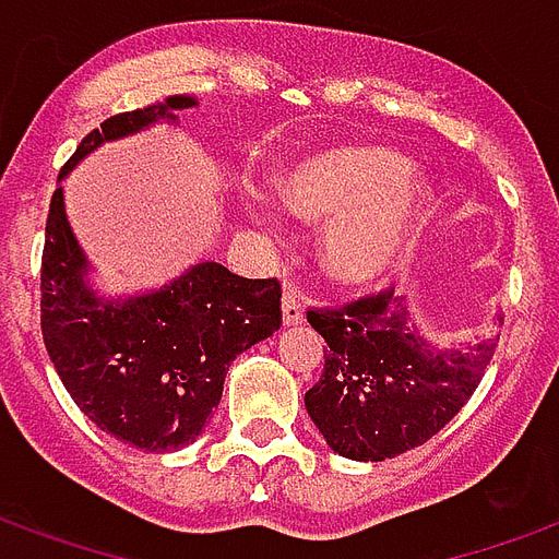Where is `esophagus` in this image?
Masks as SVG:
<instances>
[{
  "mask_svg": "<svg viewBox=\"0 0 559 559\" xmlns=\"http://www.w3.org/2000/svg\"><path fill=\"white\" fill-rule=\"evenodd\" d=\"M281 313H284V325H301L305 322V305L296 289L287 287L281 296Z\"/></svg>",
  "mask_w": 559,
  "mask_h": 559,
  "instance_id": "1",
  "label": "esophagus"
}]
</instances>
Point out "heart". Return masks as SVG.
<instances>
[{
	"label": "heart",
	"instance_id": "1",
	"mask_svg": "<svg viewBox=\"0 0 559 559\" xmlns=\"http://www.w3.org/2000/svg\"><path fill=\"white\" fill-rule=\"evenodd\" d=\"M278 195L301 223H328L319 242L328 278L369 289L402 266L431 190L393 148L348 143L296 160L281 176Z\"/></svg>",
	"mask_w": 559,
	"mask_h": 559
}]
</instances>
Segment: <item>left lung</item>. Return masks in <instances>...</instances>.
<instances>
[{
  "instance_id": "8db88e82",
  "label": "left lung",
  "mask_w": 559,
  "mask_h": 559,
  "mask_svg": "<svg viewBox=\"0 0 559 559\" xmlns=\"http://www.w3.org/2000/svg\"><path fill=\"white\" fill-rule=\"evenodd\" d=\"M308 322L328 343L322 378L305 393L310 419L336 454L372 463L440 433L472 399L498 343L437 348L393 289L308 310Z\"/></svg>"
}]
</instances>
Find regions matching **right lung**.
Returning a JSON list of instances; mask_svg holds the SVG:
<instances>
[{
	"instance_id": "1",
	"label": "right lung",
	"mask_w": 559,
	"mask_h": 559,
	"mask_svg": "<svg viewBox=\"0 0 559 559\" xmlns=\"http://www.w3.org/2000/svg\"><path fill=\"white\" fill-rule=\"evenodd\" d=\"M193 105V96H169L105 119L81 140L58 181L102 143L176 119V110ZM84 275L87 258L72 237L58 187L43 242V343L79 411L140 451L195 442L223 399L234 357L281 328L278 281L240 278L223 263H195L160 289L117 301L96 296Z\"/></svg>"
}]
</instances>
